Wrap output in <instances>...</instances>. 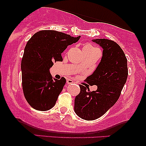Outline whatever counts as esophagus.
Returning a JSON list of instances; mask_svg holds the SVG:
<instances>
[{"instance_id": "esophagus-1", "label": "esophagus", "mask_w": 146, "mask_h": 146, "mask_svg": "<svg viewBox=\"0 0 146 146\" xmlns=\"http://www.w3.org/2000/svg\"><path fill=\"white\" fill-rule=\"evenodd\" d=\"M66 83H67L68 84H72L74 83V82H73L72 80H70V79H68V80H66Z\"/></svg>"}]
</instances>
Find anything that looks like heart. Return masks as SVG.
Wrapping results in <instances>:
<instances>
[{"label": "heart", "mask_w": 146, "mask_h": 146, "mask_svg": "<svg viewBox=\"0 0 146 146\" xmlns=\"http://www.w3.org/2000/svg\"><path fill=\"white\" fill-rule=\"evenodd\" d=\"M84 48H85V49H88V50H94V49H96V48L93 47L92 46H90V45H86V46L84 47ZM80 67V66H79Z\"/></svg>", "instance_id": "1"}]
</instances>
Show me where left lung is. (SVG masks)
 Wrapping results in <instances>:
<instances>
[{
  "label": "left lung",
  "instance_id": "left-lung-1",
  "mask_svg": "<svg viewBox=\"0 0 146 146\" xmlns=\"http://www.w3.org/2000/svg\"><path fill=\"white\" fill-rule=\"evenodd\" d=\"M92 41L103 48L98 67L86 78L98 89L90 91L89 88L80 84L74 104L76 115L87 121L98 119L116 103L128 74L126 57L119 45L105 38Z\"/></svg>",
  "mask_w": 146,
  "mask_h": 146
}]
</instances>
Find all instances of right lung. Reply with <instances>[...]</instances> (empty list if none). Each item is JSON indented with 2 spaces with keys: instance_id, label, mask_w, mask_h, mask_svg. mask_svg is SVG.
I'll list each match as a JSON object with an SVG mask.
<instances>
[{
  "instance_id": "right-lung-1",
  "label": "right lung",
  "mask_w": 146,
  "mask_h": 146,
  "mask_svg": "<svg viewBox=\"0 0 146 146\" xmlns=\"http://www.w3.org/2000/svg\"><path fill=\"white\" fill-rule=\"evenodd\" d=\"M80 38L53 30H42L27 42L21 61L22 85L25 99L34 109L46 111L56 104L66 79L53 80L50 68L54 62L62 61V53Z\"/></svg>"
}]
</instances>
